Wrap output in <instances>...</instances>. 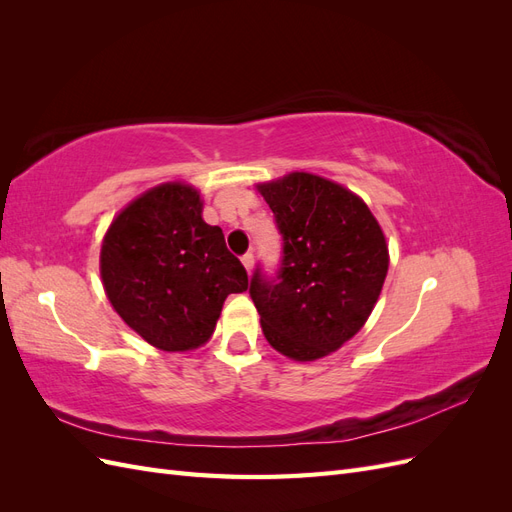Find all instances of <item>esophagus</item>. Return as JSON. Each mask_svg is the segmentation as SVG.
Masks as SVG:
<instances>
[{"instance_id": "34e87169", "label": "esophagus", "mask_w": 512, "mask_h": 512, "mask_svg": "<svg viewBox=\"0 0 512 512\" xmlns=\"http://www.w3.org/2000/svg\"><path fill=\"white\" fill-rule=\"evenodd\" d=\"M241 262H243V267H245V271L250 273L252 271V267H254V254L252 252H247V254H243L241 256Z\"/></svg>"}]
</instances>
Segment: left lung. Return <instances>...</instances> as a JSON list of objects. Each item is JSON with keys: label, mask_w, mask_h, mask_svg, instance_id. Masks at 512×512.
I'll return each mask as SVG.
<instances>
[{"label": "left lung", "mask_w": 512, "mask_h": 512, "mask_svg": "<svg viewBox=\"0 0 512 512\" xmlns=\"http://www.w3.org/2000/svg\"><path fill=\"white\" fill-rule=\"evenodd\" d=\"M282 235L275 275L258 265L250 297L267 342L314 361L359 331L378 301L389 250L359 196L329 179L292 173L258 185Z\"/></svg>", "instance_id": "left-lung-1"}]
</instances>
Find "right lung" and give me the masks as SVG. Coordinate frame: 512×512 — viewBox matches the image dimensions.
Wrapping results in <instances>:
<instances>
[{
  "instance_id": "1",
  "label": "right lung",
  "mask_w": 512,
  "mask_h": 512,
  "mask_svg": "<svg viewBox=\"0 0 512 512\" xmlns=\"http://www.w3.org/2000/svg\"><path fill=\"white\" fill-rule=\"evenodd\" d=\"M200 213L196 190L164 183L123 209L102 243L108 301L160 350L205 344L228 294L247 290L245 267L228 252L222 228Z\"/></svg>"
}]
</instances>
